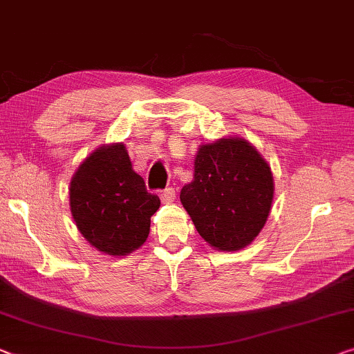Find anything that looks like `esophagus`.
<instances>
[{
    "mask_svg": "<svg viewBox=\"0 0 354 354\" xmlns=\"http://www.w3.org/2000/svg\"><path fill=\"white\" fill-rule=\"evenodd\" d=\"M176 199V189L174 188H166L165 192L161 193V203L162 204H171Z\"/></svg>",
    "mask_w": 354,
    "mask_h": 354,
    "instance_id": "obj_1",
    "label": "esophagus"
}]
</instances>
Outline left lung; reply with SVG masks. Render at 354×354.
<instances>
[{"label":"left lung","mask_w":354,"mask_h":354,"mask_svg":"<svg viewBox=\"0 0 354 354\" xmlns=\"http://www.w3.org/2000/svg\"><path fill=\"white\" fill-rule=\"evenodd\" d=\"M185 210L212 248L236 252L263 230L274 201V176L247 139L227 136L199 145L193 180L180 192Z\"/></svg>","instance_id":"8db88e82"}]
</instances>
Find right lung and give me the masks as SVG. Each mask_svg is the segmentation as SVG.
I'll list each match as a JSON object with an SVG mask.
<instances>
[{"mask_svg":"<svg viewBox=\"0 0 354 354\" xmlns=\"http://www.w3.org/2000/svg\"><path fill=\"white\" fill-rule=\"evenodd\" d=\"M160 198L145 189L123 142L97 147L74 172L69 205L75 226L97 252L127 257L147 241Z\"/></svg>","mask_w":354,"mask_h":354,"instance_id":"right-lung-1","label":"right lung"}]
</instances>
